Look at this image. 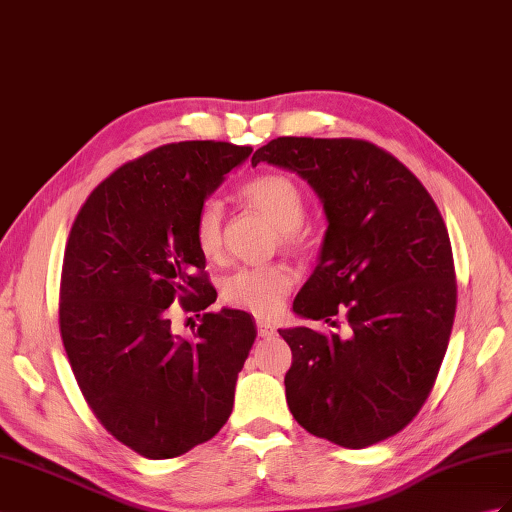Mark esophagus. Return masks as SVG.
Instances as JSON below:
<instances>
[{"label":"esophagus","instance_id":"1","mask_svg":"<svg viewBox=\"0 0 512 512\" xmlns=\"http://www.w3.org/2000/svg\"><path fill=\"white\" fill-rule=\"evenodd\" d=\"M257 334L261 338H270V336H275V327L266 323V320H257Z\"/></svg>","mask_w":512,"mask_h":512}]
</instances>
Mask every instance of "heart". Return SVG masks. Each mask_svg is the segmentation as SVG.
Segmentation results:
<instances>
[{"mask_svg": "<svg viewBox=\"0 0 512 512\" xmlns=\"http://www.w3.org/2000/svg\"><path fill=\"white\" fill-rule=\"evenodd\" d=\"M242 198L279 229V240L288 248H305L312 242L305 227V194L292 176L264 172L242 185ZM194 240L202 257L220 259L224 251V207L207 198L196 211ZM296 283V272L288 264L242 266L222 281V301L235 310L255 316H272L281 310Z\"/></svg>", "mask_w": 512, "mask_h": 512, "instance_id": "b5f03b06", "label": "heart"}]
</instances>
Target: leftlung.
I'll return each mask as SVG.
<instances>
[{"label":"left lung","instance_id":"left-lung-1","mask_svg":"<svg viewBox=\"0 0 512 512\" xmlns=\"http://www.w3.org/2000/svg\"><path fill=\"white\" fill-rule=\"evenodd\" d=\"M301 174L327 233L294 312L347 336L281 329L285 399L307 432L347 449L401 432L434 388L456 316L449 233L423 183L364 139L277 137L253 154Z\"/></svg>","mask_w":512,"mask_h":512}]
</instances>
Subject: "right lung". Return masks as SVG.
Returning <instances> with one entry per match:
<instances>
[{
	"label": "right lung",
	"instance_id": "1",
	"mask_svg": "<svg viewBox=\"0 0 512 512\" xmlns=\"http://www.w3.org/2000/svg\"><path fill=\"white\" fill-rule=\"evenodd\" d=\"M251 152L227 141L159 146L106 176L71 224L58 303L71 371L95 419L144 458L187 454L233 410L257 334L251 314L206 312L183 341L167 307L216 301L194 218Z\"/></svg>",
	"mask_w": 512,
	"mask_h": 512
}]
</instances>
